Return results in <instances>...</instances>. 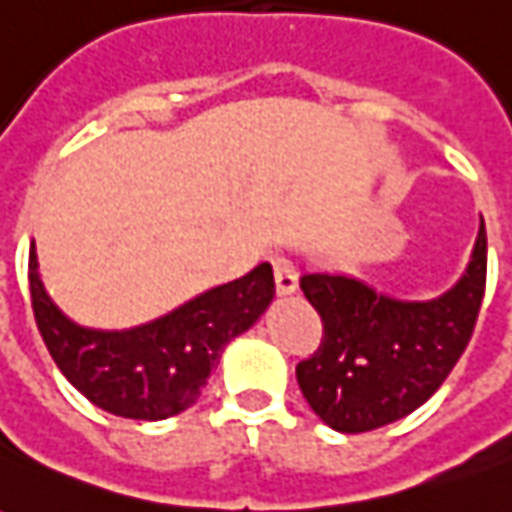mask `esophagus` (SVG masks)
<instances>
[{"label": "esophagus", "mask_w": 512, "mask_h": 512, "mask_svg": "<svg viewBox=\"0 0 512 512\" xmlns=\"http://www.w3.org/2000/svg\"><path fill=\"white\" fill-rule=\"evenodd\" d=\"M271 263H274V282H277V293L288 296V293H293V290L299 288V274H296L293 260H288V257H274Z\"/></svg>", "instance_id": "34e87169"}]
</instances>
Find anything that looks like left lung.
<instances>
[{
  "label": "left lung",
  "instance_id": "left-lung-1",
  "mask_svg": "<svg viewBox=\"0 0 512 512\" xmlns=\"http://www.w3.org/2000/svg\"><path fill=\"white\" fill-rule=\"evenodd\" d=\"M485 266L480 219L463 277L436 299H395L348 274H304L301 290L323 321L318 351L296 365L312 411L340 433H365L422 406L472 340Z\"/></svg>",
  "mask_w": 512,
  "mask_h": 512
}]
</instances>
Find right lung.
<instances>
[{
  "mask_svg": "<svg viewBox=\"0 0 512 512\" xmlns=\"http://www.w3.org/2000/svg\"><path fill=\"white\" fill-rule=\"evenodd\" d=\"M29 293L38 332L62 376L115 417L156 422L197 403L227 343L268 310L274 271L260 263L246 277L205 290L156 321L106 332L73 323L51 301L32 241Z\"/></svg>",
  "mask_w": 512,
  "mask_h": 512,
  "instance_id": "add662e5",
  "label": "right lung"
}]
</instances>
